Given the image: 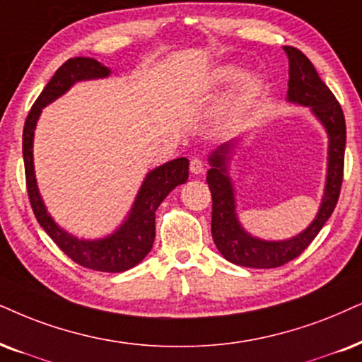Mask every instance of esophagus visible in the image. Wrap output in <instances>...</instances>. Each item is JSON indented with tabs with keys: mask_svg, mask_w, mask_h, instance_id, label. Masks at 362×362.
<instances>
[{
	"mask_svg": "<svg viewBox=\"0 0 362 362\" xmlns=\"http://www.w3.org/2000/svg\"><path fill=\"white\" fill-rule=\"evenodd\" d=\"M190 172L195 173V175H199V173L204 172V160L195 157L190 160Z\"/></svg>",
	"mask_w": 362,
	"mask_h": 362,
	"instance_id": "obj_1",
	"label": "esophagus"
}]
</instances>
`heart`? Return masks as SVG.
<instances>
[{"label": "heart", "mask_w": 362, "mask_h": 362, "mask_svg": "<svg viewBox=\"0 0 362 362\" xmlns=\"http://www.w3.org/2000/svg\"><path fill=\"white\" fill-rule=\"evenodd\" d=\"M235 71L237 70L234 66H222L221 70L215 73V83H227V81L234 78ZM255 85H257V81H255L252 75H242L239 78V85H237V91H239V95H242V97H245V95L252 93L255 90Z\"/></svg>", "instance_id": "obj_1"}]
</instances>
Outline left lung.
Segmentation results:
<instances>
[{
  "label": "left lung",
  "mask_w": 362,
  "mask_h": 362,
  "mask_svg": "<svg viewBox=\"0 0 362 362\" xmlns=\"http://www.w3.org/2000/svg\"><path fill=\"white\" fill-rule=\"evenodd\" d=\"M289 58L287 102L309 107L329 136L326 187L319 212L305 230L287 240H264L250 235L240 226L235 212L234 184L228 177V162L237 139L226 141L209 157L207 184L212 194V237L218 252L228 262L254 269L281 267L308 249L336 209L344 173L346 120L339 102L319 78L310 59L294 47H284Z\"/></svg>",
  "instance_id": "obj_1"
}]
</instances>
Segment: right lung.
<instances>
[{"label": "right lung", "mask_w": 362, "mask_h": 362, "mask_svg": "<svg viewBox=\"0 0 362 362\" xmlns=\"http://www.w3.org/2000/svg\"><path fill=\"white\" fill-rule=\"evenodd\" d=\"M108 75L110 68L93 58L76 57L63 63L36 98L26 117L23 128V160H25L26 189H28L31 209L36 221L52 237L54 244L71 260L91 271L123 272L141 262L152 249L155 240V212L175 187L187 182L189 160L185 157L170 160L148 172L125 222L113 234L95 240L78 239L68 234L53 221L40 195L33 165L35 128L41 110L65 95L76 81L107 78Z\"/></svg>", "instance_id": "right-lung-1"}]
</instances>
